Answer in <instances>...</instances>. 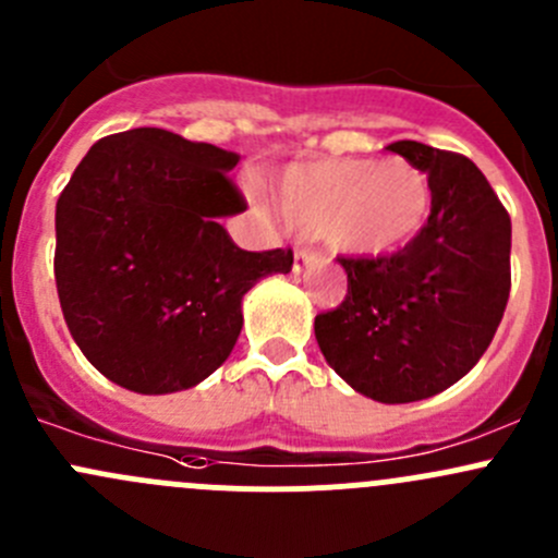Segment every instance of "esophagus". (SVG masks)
<instances>
[{"mask_svg":"<svg viewBox=\"0 0 558 558\" xmlns=\"http://www.w3.org/2000/svg\"><path fill=\"white\" fill-rule=\"evenodd\" d=\"M318 262H324V256H320V253L311 251V247H302V251H296V256H294V272H302V269L315 267Z\"/></svg>","mask_w":558,"mask_h":558,"instance_id":"34e87169","label":"esophagus"}]
</instances>
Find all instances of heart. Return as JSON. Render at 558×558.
Listing matches in <instances>:
<instances>
[{"instance_id": "b5f03b06", "label": "heart", "mask_w": 558, "mask_h": 558, "mask_svg": "<svg viewBox=\"0 0 558 558\" xmlns=\"http://www.w3.org/2000/svg\"><path fill=\"white\" fill-rule=\"evenodd\" d=\"M278 210L305 238H326L353 256H388L426 227L432 185L399 156L307 161L278 178Z\"/></svg>"}]
</instances>
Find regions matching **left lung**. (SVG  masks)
<instances>
[{
  "instance_id": "1",
  "label": "left lung",
  "mask_w": 558,
  "mask_h": 558,
  "mask_svg": "<svg viewBox=\"0 0 558 558\" xmlns=\"http://www.w3.org/2000/svg\"><path fill=\"white\" fill-rule=\"evenodd\" d=\"M388 150L429 178V221L391 256H340L348 294L315 315V340L353 391L402 404L446 391L494 340L510 296V216L466 156L415 140Z\"/></svg>"
}]
</instances>
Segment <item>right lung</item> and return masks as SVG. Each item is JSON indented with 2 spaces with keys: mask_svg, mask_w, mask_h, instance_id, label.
I'll list each match as a JSON object with an SVG mask.
<instances>
[{
  "mask_svg": "<svg viewBox=\"0 0 558 558\" xmlns=\"http://www.w3.org/2000/svg\"><path fill=\"white\" fill-rule=\"evenodd\" d=\"M232 150L167 129L92 145L56 202V291L72 340L112 384L172 393L216 373L243 296L291 272V247L243 251L223 216L245 207Z\"/></svg>",
  "mask_w": 558,
  "mask_h": 558,
  "instance_id": "add662e5",
  "label": "right lung"
}]
</instances>
